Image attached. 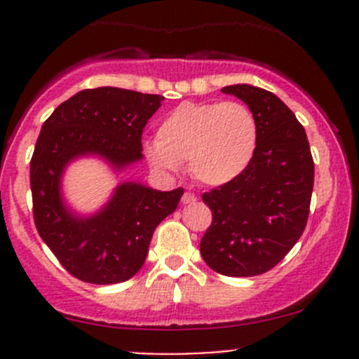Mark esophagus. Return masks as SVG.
<instances>
[{"mask_svg": "<svg viewBox=\"0 0 359 359\" xmlns=\"http://www.w3.org/2000/svg\"><path fill=\"white\" fill-rule=\"evenodd\" d=\"M193 203H196V196L193 193H184L182 205H193Z\"/></svg>", "mask_w": 359, "mask_h": 359, "instance_id": "obj_1", "label": "esophagus"}]
</instances>
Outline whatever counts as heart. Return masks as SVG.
<instances>
[{"label": "heart", "mask_w": 359, "mask_h": 359, "mask_svg": "<svg viewBox=\"0 0 359 359\" xmlns=\"http://www.w3.org/2000/svg\"><path fill=\"white\" fill-rule=\"evenodd\" d=\"M259 123L241 102H182L159 121L146 156L163 172L189 173L205 186H224L241 175L255 156Z\"/></svg>", "instance_id": "obj_1"}]
</instances>
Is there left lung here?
Wrapping results in <instances>:
<instances>
[{
    "mask_svg": "<svg viewBox=\"0 0 359 359\" xmlns=\"http://www.w3.org/2000/svg\"><path fill=\"white\" fill-rule=\"evenodd\" d=\"M243 100L259 123L248 168L233 182L203 194L212 226L200 252L224 276H257L273 269L306 229L314 161L304 126L274 93L252 85L224 86Z\"/></svg>",
    "mask_w": 359,
    "mask_h": 359,
    "instance_id": "1",
    "label": "left lung"
}]
</instances>
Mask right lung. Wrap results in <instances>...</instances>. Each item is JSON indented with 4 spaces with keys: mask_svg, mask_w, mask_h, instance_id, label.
<instances>
[{
    "mask_svg": "<svg viewBox=\"0 0 359 359\" xmlns=\"http://www.w3.org/2000/svg\"><path fill=\"white\" fill-rule=\"evenodd\" d=\"M165 97L100 86L81 90L43 123L31 159L34 224L69 274L93 285L130 280L146 262L151 238L175 212L184 189L156 191L121 182L92 215H79L62 198L67 165L97 156L114 172L142 159V132Z\"/></svg>",
    "mask_w": 359,
    "mask_h": 359,
    "instance_id": "1",
    "label": "right lung"
}]
</instances>
